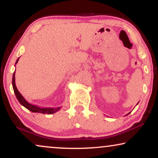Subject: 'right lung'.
Here are the masks:
<instances>
[{
  "label": "right lung",
  "instance_id": "obj_1",
  "mask_svg": "<svg viewBox=\"0 0 158 158\" xmlns=\"http://www.w3.org/2000/svg\"><path fill=\"white\" fill-rule=\"evenodd\" d=\"M19 59L16 60V64L18 62ZM15 73H14L13 74V79H12V85H13V88H14L15 95H16V98L18 99V101H19V103H21V105H23L25 108H27L28 110L31 111L32 112H34V113H42V114H54L55 112H57V111H59L60 107H57V108H42L40 106H37L35 105H32L31 103H28L27 101L25 100L24 98L21 96V94L19 93V91L17 89L16 86V83H15Z\"/></svg>",
  "mask_w": 158,
  "mask_h": 158
}]
</instances>
